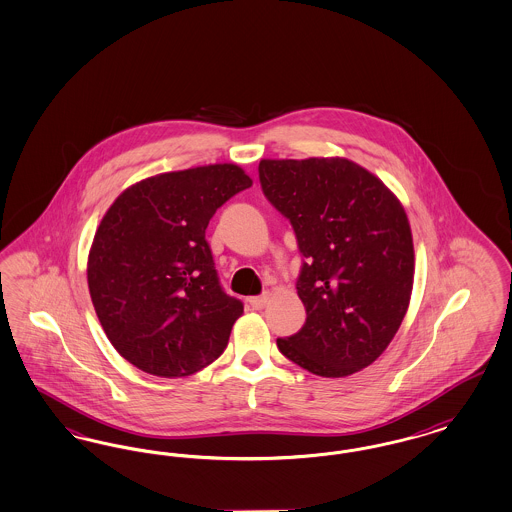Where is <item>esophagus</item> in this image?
I'll list each match as a JSON object with an SVG mask.
<instances>
[{"mask_svg":"<svg viewBox=\"0 0 512 512\" xmlns=\"http://www.w3.org/2000/svg\"><path fill=\"white\" fill-rule=\"evenodd\" d=\"M268 301H270V295L265 293V295H259V297H251L249 305L255 308V310H261V308H265L268 305Z\"/></svg>","mask_w":512,"mask_h":512,"instance_id":"esophagus-1","label":"esophagus"}]
</instances>
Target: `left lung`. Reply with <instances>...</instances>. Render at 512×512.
<instances>
[{"label":"left lung","instance_id":"left-lung-1","mask_svg":"<svg viewBox=\"0 0 512 512\" xmlns=\"http://www.w3.org/2000/svg\"><path fill=\"white\" fill-rule=\"evenodd\" d=\"M270 204L291 221L305 255L297 295L307 322L280 352L320 377L373 364L408 312L415 251L396 194L347 158L261 160Z\"/></svg>","mask_w":512,"mask_h":512}]
</instances>
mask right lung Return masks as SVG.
<instances>
[{
	"instance_id": "right-lung-1",
	"label": "right lung",
	"mask_w": 512,
	"mask_h": 512,
	"mask_svg": "<svg viewBox=\"0 0 512 512\" xmlns=\"http://www.w3.org/2000/svg\"><path fill=\"white\" fill-rule=\"evenodd\" d=\"M251 184L240 165H200L131 184L106 209L87 286L108 341L135 368L175 379L223 354L244 305L219 286L205 228Z\"/></svg>"
}]
</instances>
